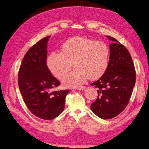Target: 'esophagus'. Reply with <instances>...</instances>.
Segmentation results:
<instances>
[{"instance_id": "34e87169", "label": "esophagus", "mask_w": 149, "mask_h": 149, "mask_svg": "<svg viewBox=\"0 0 149 149\" xmlns=\"http://www.w3.org/2000/svg\"><path fill=\"white\" fill-rule=\"evenodd\" d=\"M74 89L76 90H83L84 89H85V86H82L81 87H77V88H74Z\"/></svg>"}]
</instances>
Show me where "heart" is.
I'll list each match as a JSON object with an SVG mask.
<instances>
[{
  "instance_id": "b5f03b06",
  "label": "heart",
  "mask_w": 149,
  "mask_h": 149,
  "mask_svg": "<svg viewBox=\"0 0 149 149\" xmlns=\"http://www.w3.org/2000/svg\"><path fill=\"white\" fill-rule=\"evenodd\" d=\"M110 49L106 43L82 36L68 39L61 46V53L53 51L48 54L46 65L51 74L61 79L72 68L76 70L63 79L65 86L81 85L90 78L96 79L106 71Z\"/></svg>"
}]
</instances>
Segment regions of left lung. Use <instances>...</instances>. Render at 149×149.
Here are the masks:
<instances>
[{
  "mask_svg": "<svg viewBox=\"0 0 149 149\" xmlns=\"http://www.w3.org/2000/svg\"><path fill=\"white\" fill-rule=\"evenodd\" d=\"M110 45V60L106 71L91 84L98 88V97L91 104L93 113L102 119L119 115L129 102L135 84L136 73L130 54L117 40L107 36Z\"/></svg>",
  "mask_w": 149,
  "mask_h": 149,
  "instance_id": "1",
  "label": "left lung"
}]
</instances>
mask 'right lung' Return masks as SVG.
Wrapping results in <instances>:
<instances>
[{
	"mask_svg": "<svg viewBox=\"0 0 149 149\" xmlns=\"http://www.w3.org/2000/svg\"><path fill=\"white\" fill-rule=\"evenodd\" d=\"M50 36L42 38L27 51L18 73L20 91L32 113L44 120L55 118L65 109L69 90L53 91L60 82L46 65L47 44Z\"/></svg>",
	"mask_w": 149,
	"mask_h": 149,
	"instance_id": "right-lung-1",
	"label": "right lung"
}]
</instances>
